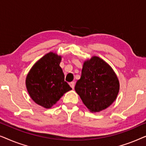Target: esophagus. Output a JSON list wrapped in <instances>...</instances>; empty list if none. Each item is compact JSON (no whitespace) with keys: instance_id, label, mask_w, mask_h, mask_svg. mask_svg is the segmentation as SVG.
I'll use <instances>...</instances> for the list:
<instances>
[{"instance_id":"esophagus-1","label":"esophagus","mask_w":146,"mask_h":146,"mask_svg":"<svg viewBox=\"0 0 146 146\" xmlns=\"http://www.w3.org/2000/svg\"><path fill=\"white\" fill-rule=\"evenodd\" d=\"M70 87L74 89V86H75V83L74 82H70Z\"/></svg>"}]
</instances>
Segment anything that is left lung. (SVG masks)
I'll use <instances>...</instances> for the list:
<instances>
[{
    "mask_svg": "<svg viewBox=\"0 0 146 146\" xmlns=\"http://www.w3.org/2000/svg\"><path fill=\"white\" fill-rule=\"evenodd\" d=\"M119 81L112 68L99 57L94 56L84 63L80 79L75 90L92 112L109 107L116 98Z\"/></svg>",
    "mask_w": 146,
    "mask_h": 146,
    "instance_id": "obj_1",
    "label": "left lung"
}]
</instances>
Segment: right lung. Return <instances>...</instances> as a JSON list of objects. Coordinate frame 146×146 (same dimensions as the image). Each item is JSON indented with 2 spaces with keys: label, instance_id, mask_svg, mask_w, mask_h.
Returning a JSON list of instances; mask_svg holds the SVG:
<instances>
[{
  "label": "right lung",
  "instance_id": "right-lung-1",
  "mask_svg": "<svg viewBox=\"0 0 146 146\" xmlns=\"http://www.w3.org/2000/svg\"><path fill=\"white\" fill-rule=\"evenodd\" d=\"M60 62L61 56L50 52L40 59L27 75L26 85L31 98L46 108H51L72 90L64 80Z\"/></svg>",
  "mask_w": 146,
  "mask_h": 146
}]
</instances>
